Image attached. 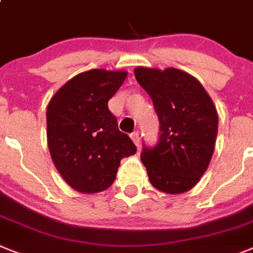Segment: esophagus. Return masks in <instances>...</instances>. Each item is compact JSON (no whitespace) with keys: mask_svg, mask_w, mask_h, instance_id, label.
Masks as SVG:
<instances>
[{"mask_svg":"<svg viewBox=\"0 0 253 253\" xmlns=\"http://www.w3.org/2000/svg\"><path fill=\"white\" fill-rule=\"evenodd\" d=\"M131 139H132V141L135 143V145L139 146L140 145V135H139V131H133L132 133L130 135Z\"/></svg>","mask_w":253,"mask_h":253,"instance_id":"esophagus-1","label":"esophagus"}]
</instances>
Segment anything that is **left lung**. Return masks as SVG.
I'll use <instances>...</instances> for the list:
<instances>
[{"mask_svg": "<svg viewBox=\"0 0 253 253\" xmlns=\"http://www.w3.org/2000/svg\"><path fill=\"white\" fill-rule=\"evenodd\" d=\"M135 77L152 97L159 120L158 141L144 144L140 156L150 182L169 194L186 192L202 177L215 149V105L198 81L175 68L140 67Z\"/></svg>", "mask_w": 253, "mask_h": 253, "instance_id": "obj_1", "label": "left lung"}]
</instances>
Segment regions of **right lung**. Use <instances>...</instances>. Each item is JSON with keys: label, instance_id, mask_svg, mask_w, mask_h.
Returning a JSON list of instances; mask_svg holds the SVG:
<instances>
[{"label": "right lung", "instance_id": "1", "mask_svg": "<svg viewBox=\"0 0 253 253\" xmlns=\"http://www.w3.org/2000/svg\"><path fill=\"white\" fill-rule=\"evenodd\" d=\"M125 71L91 69L69 80L47 107L51 158L68 185L97 193L116 180L121 159L136 153L130 136L118 130L108 101L126 80Z\"/></svg>", "mask_w": 253, "mask_h": 253}]
</instances>
